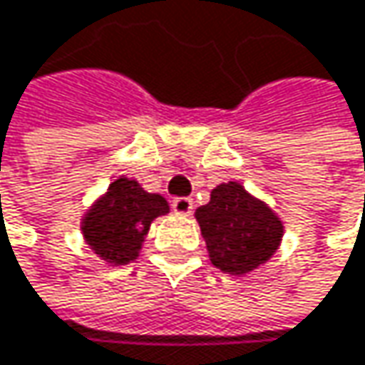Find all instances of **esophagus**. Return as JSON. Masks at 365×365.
<instances>
[{
    "label": "esophagus",
    "instance_id": "obj_1",
    "mask_svg": "<svg viewBox=\"0 0 365 365\" xmlns=\"http://www.w3.org/2000/svg\"><path fill=\"white\" fill-rule=\"evenodd\" d=\"M170 207H173V212L179 214V216H190L192 210H195V201L188 199V197H177V199H173Z\"/></svg>",
    "mask_w": 365,
    "mask_h": 365
}]
</instances>
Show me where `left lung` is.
<instances>
[{"instance_id":"obj_1","label":"left lung","mask_w":365,"mask_h":365,"mask_svg":"<svg viewBox=\"0 0 365 365\" xmlns=\"http://www.w3.org/2000/svg\"><path fill=\"white\" fill-rule=\"evenodd\" d=\"M197 220L212 263L220 272L235 276L265 263L282 237L278 216L235 181L212 192V201L197 210Z\"/></svg>"}]
</instances>
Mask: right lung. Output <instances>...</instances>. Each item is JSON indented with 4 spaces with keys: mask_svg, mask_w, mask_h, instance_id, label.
Listing matches in <instances>:
<instances>
[{
    "mask_svg": "<svg viewBox=\"0 0 365 365\" xmlns=\"http://www.w3.org/2000/svg\"><path fill=\"white\" fill-rule=\"evenodd\" d=\"M166 212L168 203L160 195H149L136 181L121 177L85 216L83 235L104 261L125 265L138 257L151 220Z\"/></svg>",
    "mask_w": 365,
    "mask_h": 365,
    "instance_id": "right-lung-1",
    "label": "right lung"
}]
</instances>
